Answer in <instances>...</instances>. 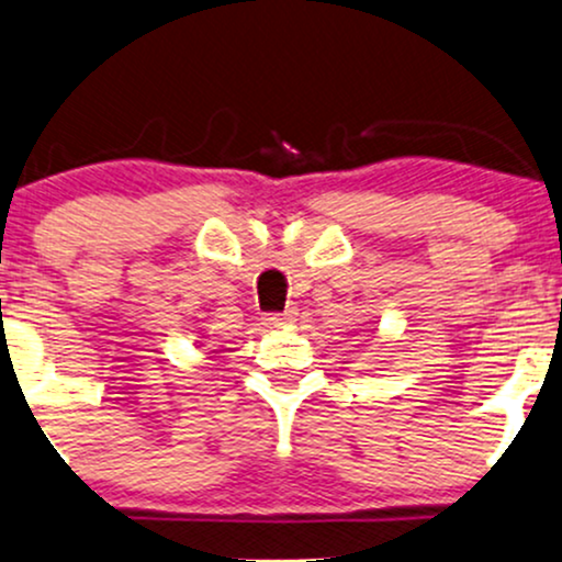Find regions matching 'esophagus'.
I'll return each mask as SVG.
<instances>
[{
  "mask_svg": "<svg viewBox=\"0 0 562 562\" xmlns=\"http://www.w3.org/2000/svg\"><path fill=\"white\" fill-rule=\"evenodd\" d=\"M294 321V313L292 310H286V313H268L262 315V326L266 328H283L286 323Z\"/></svg>",
  "mask_w": 562,
  "mask_h": 562,
  "instance_id": "obj_1",
  "label": "esophagus"
}]
</instances>
